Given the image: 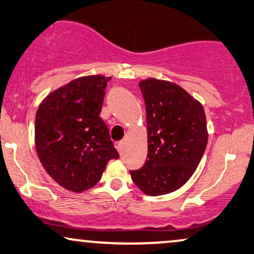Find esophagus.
I'll return each mask as SVG.
<instances>
[{"label": "esophagus", "mask_w": 254, "mask_h": 254, "mask_svg": "<svg viewBox=\"0 0 254 254\" xmlns=\"http://www.w3.org/2000/svg\"><path fill=\"white\" fill-rule=\"evenodd\" d=\"M115 147H116V149H117V151H119L120 153H122V151H123V141H117V142H115Z\"/></svg>", "instance_id": "1"}]
</instances>
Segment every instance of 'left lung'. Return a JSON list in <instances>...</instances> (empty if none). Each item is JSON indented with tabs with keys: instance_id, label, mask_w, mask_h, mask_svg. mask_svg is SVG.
<instances>
[{
	"instance_id": "8db88e82",
	"label": "left lung",
	"mask_w": 254,
	"mask_h": 254,
	"mask_svg": "<svg viewBox=\"0 0 254 254\" xmlns=\"http://www.w3.org/2000/svg\"><path fill=\"white\" fill-rule=\"evenodd\" d=\"M146 107L147 160L131 178L145 194L178 190L197 169L208 132L201 103L180 85L148 78L139 81Z\"/></svg>"
}]
</instances>
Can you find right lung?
<instances>
[{"instance_id":"right-lung-1","label":"right lung","mask_w":254,"mask_h":254,"mask_svg":"<svg viewBox=\"0 0 254 254\" xmlns=\"http://www.w3.org/2000/svg\"><path fill=\"white\" fill-rule=\"evenodd\" d=\"M101 74L71 80L44 99L35 115V148L57 184L81 193L119 158L100 113L107 83Z\"/></svg>"}]
</instances>
